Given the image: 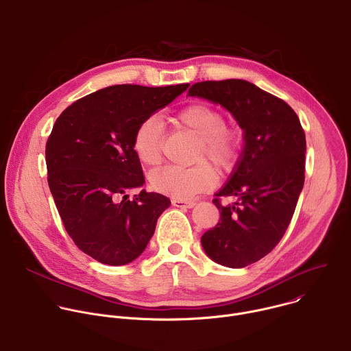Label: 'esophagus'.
<instances>
[{
    "instance_id": "esophagus-1",
    "label": "esophagus",
    "mask_w": 351,
    "mask_h": 351,
    "mask_svg": "<svg viewBox=\"0 0 351 351\" xmlns=\"http://www.w3.org/2000/svg\"><path fill=\"white\" fill-rule=\"evenodd\" d=\"M172 205L176 208H193L195 205V202L186 201V199H172Z\"/></svg>"
}]
</instances>
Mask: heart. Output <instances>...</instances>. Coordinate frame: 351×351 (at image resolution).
I'll return each mask as SVG.
<instances>
[{
    "instance_id": "heart-1",
    "label": "heart",
    "mask_w": 351,
    "mask_h": 351,
    "mask_svg": "<svg viewBox=\"0 0 351 351\" xmlns=\"http://www.w3.org/2000/svg\"><path fill=\"white\" fill-rule=\"evenodd\" d=\"M178 130L184 131L199 139L191 168H164L150 176L152 187L173 199H189L199 193L210 190L219 173H230L240 162L244 138L236 127L226 125L224 114L202 101L183 107L175 117ZM132 149L136 158L149 168H154L162 161L164 132L157 117H149L135 130ZM214 165L212 169L206 164Z\"/></svg>"
}]
</instances>
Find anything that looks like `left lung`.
<instances>
[{
	"label": "left lung",
	"instance_id": "1",
	"mask_svg": "<svg viewBox=\"0 0 351 351\" xmlns=\"http://www.w3.org/2000/svg\"><path fill=\"white\" fill-rule=\"evenodd\" d=\"M189 96L219 103L244 131L240 162L212 201L219 223L201 237L213 262L241 269L270 254L291 223L304 183V131L289 104L245 80L195 82ZM220 196L238 199L224 207Z\"/></svg>",
	"mask_w": 351,
	"mask_h": 351
}]
</instances>
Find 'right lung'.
<instances>
[{"label":"right lung","mask_w":351,"mask_h":351,"mask_svg":"<svg viewBox=\"0 0 351 351\" xmlns=\"http://www.w3.org/2000/svg\"><path fill=\"white\" fill-rule=\"evenodd\" d=\"M189 84L112 85L75 100L59 117L45 147L48 184L67 234L95 261L121 266L135 261L171 201L142 190L132 149L138 125L183 93Z\"/></svg>","instance_id":"obj_1"}]
</instances>
